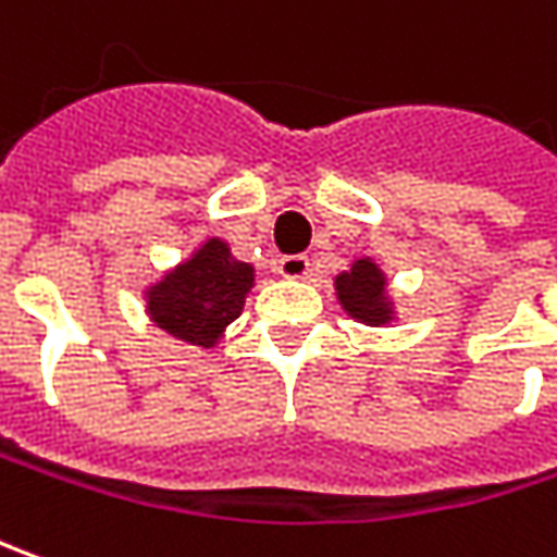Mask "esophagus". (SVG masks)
<instances>
[{
  "instance_id": "obj_1",
  "label": "esophagus",
  "mask_w": 557,
  "mask_h": 557,
  "mask_svg": "<svg viewBox=\"0 0 557 557\" xmlns=\"http://www.w3.org/2000/svg\"><path fill=\"white\" fill-rule=\"evenodd\" d=\"M277 271L286 280H301L308 277L311 261H308V256H283V259L277 261Z\"/></svg>"
}]
</instances>
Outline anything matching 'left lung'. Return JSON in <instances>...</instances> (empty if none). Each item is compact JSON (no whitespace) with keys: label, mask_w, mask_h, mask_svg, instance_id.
Segmentation results:
<instances>
[{"label":"left lung","mask_w":557,"mask_h":557,"mask_svg":"<svg viewBox=\"0 0 557 557\" xmlns=\"http://www.w3.org/2000/svg\"><path fill=\"white\" fill-rule=\"evenodd\" d=\"M336 286L342 305L357 320H367V323H385L388 320V305H385V296H382L385 280H382L373 261H355L348 274H338Z\"/></svg>","instance_id":"left-lung-1"}]
</instances>
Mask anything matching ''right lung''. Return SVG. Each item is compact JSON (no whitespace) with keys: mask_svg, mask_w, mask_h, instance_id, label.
<instances>
[{"mask_svg":"<svg viewBox=\"0 0 557 557\" xmlns=\"http://www.w3.org/2000/svg\"><path fill=\"white\" fill-rule=\"evenodd\" d=\"M252 286V268L231 259L221 240H209L194 259L150 289V317L165 333L212 345L219 333L243 311L246 289Z\"/></svg>","mask_w":557,"mask_h":557,"instance_id":"obj_1","label":"right lung"}]
</instances>
